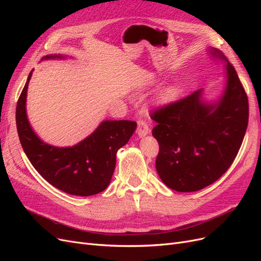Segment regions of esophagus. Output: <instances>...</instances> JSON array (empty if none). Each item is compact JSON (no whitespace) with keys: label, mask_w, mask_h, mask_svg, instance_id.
<instances>
[{"label":"esophagus","mask_w":261,"mask_h":261,"mask_svg":"<svg viewBox=\"0 0 261 261\" xmlns=\"http://www.w3.org/2000/svg\"><path fill=\"white\" fill-rule=\"evenodd\" d=\"M148 134H149V126H148V124L145 121H143V120L138 121L137 135L139 136V138L145 137L146 135H148Z\"/></svg>","instance_id":"1"}]
</instances>
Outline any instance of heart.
Returning <instances> with one entry per match:
<instances>
[{"label":"heart","mask_w":261,"mask_h":261,"mask_svg":"<svg viewBox=\"0 0 261 261\" xmlns=\"http://www.w3.org/2000/svg\"><path fill=\"white\" fill-rule=\"evenodd\" d=\"M178 89L177 88H171V89H169V90H167L164 92V94H163V99L165 100V101H172V100H174L177 96H178Z\"/></svg>","instance_id":"heart-1"}]
</instances>
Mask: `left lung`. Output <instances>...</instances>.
<instances>
[{"label": "left lung", "mask_w": 261, "mask_h": 261, "mask_svg": "<svg viewBox=\"0 0 261 261\" xmlns=\"http://www.w3.org/2000/svg\"><path fill=\"white\" fill-rule=\"evenodd\" d=\"M211 57L225 63V87L218 100H203L204 88L152 114L159 143L155 169L173 191H200L222 176L242 146L248 125V99L236 70L219 50Z\"/></svg>", "instance_id": "left-lung-1"}]
</instances>
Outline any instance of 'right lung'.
<instances>
[{"mask_svg":"<svg viewBox=\"0 0 261 261\" xmlns=\"http://www.w3.org/2000/svg\"><path fill=\"white\" fill-rule=\"evenodd\" d=\"M57 59L66 57L50 54L42 61ZM33 70L16 107L18 136L29 161L46 181L64 193L91 196L103 192L113 175L117 150L128 143L137 127L136 122L103 121L88 137L72 147L46 144L37 136L27 117V90Z\"/></svg>","mask_w":261,"mask_h":261,"instance_id":"1","label":"right lung"}]
</instances>
